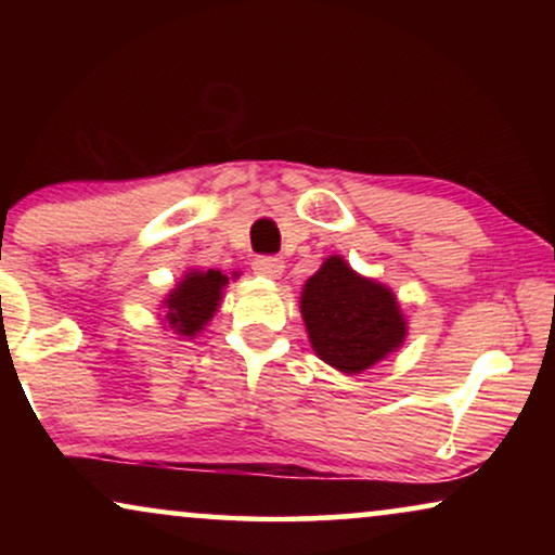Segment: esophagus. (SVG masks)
Segmentation results:
<instances>
[{
    "label": "esophagus",
    "mask_w": 555,
    "mask_h": 555,
    "mask_svg": "<svg viewBox=\"0 0 555 555\" xmlns=\"http://www.w3.org/2000/svg\"><path fill=\"white\" fill-rule=\"evenodd\" d=\"M253 270L257 272V275H262V278L278 280L280 275H283L285 262L280 260V257H257V260L253 262Z\"/></svg>",
    "instance_id": "obj_1"
}]
</instances>
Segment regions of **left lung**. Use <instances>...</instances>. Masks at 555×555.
<instances>
[{
  "label": "left lung",
  "mask_w": 555,
  "mask_h": 555,
  "mask_svg": "<svg viewBox=\"0 0 555 555\" xmlns=\"http://www.w3.org/2000/svg\"><path fill=\"white\" fill-rule=\"evenodd\" d=\"M300 315L315 356L356 376L404 346L409 323L389 285L359 275L340 255L325 257L300 291Z\"/></svg>",
  "instance_id": "obj_1"
}]
</instances>
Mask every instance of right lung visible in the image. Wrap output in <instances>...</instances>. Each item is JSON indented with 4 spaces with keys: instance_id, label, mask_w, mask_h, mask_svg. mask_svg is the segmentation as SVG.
Here are the masks:
<instances>
[{
    "instance_id": "add662e5",
    "label": "right lung",
    "mask_w": 555,
    "mask_h": 555,
    "mask_svg": "<svg viewBox=\"0 0 555 555\" xmlns=\"http://www.w3.org/2000/svg\"><path fill=\"white\" fill-rule=\"evenodd\" d=\"M227 285L230 280L219 270H186L162 300L164 328L184 340L199 336L222 306Z\"/></svg>"
}]
</instances>
